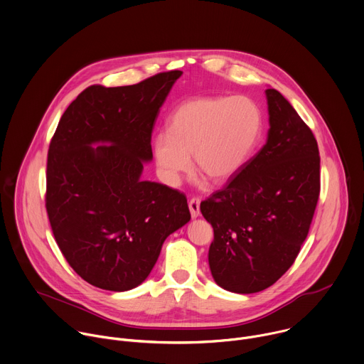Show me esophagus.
Here are the masks:
<instances>
[{
	"instance_id": "34e87169",
	"label": "esophagus",
	"mask_w": 364,
	"mask_h": 364,
	"mask_svg": "<svg viewBox=\"0 0 364 364\" xmlns=\"http://www.w3.org/2000/svg\"><path fill=\"white\" fill-rule=\"evenodd\" d=\"M200 203H201V200L197 197L191 198L188 201V208H190V214L193 218H197L200 215Z\"/></svg>"
}]
</instances>
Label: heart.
<instances>
[{"instance_id":"b5f03b06","label":"heart","mask_w":364,"mask_h":364,"mask_svg":"<svg viewBox=\"0 0 364 364\" xmlns=\"http://www.w3.org/2000/svg\"><path fill=\"white\" fill-rule=\"evenodd\" d=\"M262 133V112L246 95L198 97L181 102L168 118V133L153 140L163 180L177 186L191 168L220 184L235 176L253 153Z\"/></svg>"}]
</instances>
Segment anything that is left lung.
Masks as SVG:
<instances>
[{
  "label": "left lung",
  "instance_id": "obj_1",
  "mask_svg": "<svg viewBox=\"0 0 364 364\" xmlns=\"http://www.w3.org/2000/svg\"><path fill=\"white\" fill-rule=\"evenodd\" d=\"M266 97V144L200 205L214 230L211 276L240 294L270 287L291 267L320 194V156L311 130L277 90L267 88Z\"/></svg>",
  "mask_w": 364,
  "mask_h": 364
}]
</instances>
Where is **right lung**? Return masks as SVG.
Instances as JSON below:
<instances>
[{"instance_id": "1", "label": "right lung", "mask_w": 364, "mask_h": 364, "mask_svg": "<svg viewBox=\"0 0 364 364\" xmlns=\"http://www.w3.org/2000/svg\"><path fill=\"white\" fill-rule=\"evenodd\" d=\"M183 71L126 87L91 85L63 114L50 143L46 207L74 272L109 291L151 273L164 240L191 218L183 193L141 180L151 133Z\"/></svg>"}]
</instances>
